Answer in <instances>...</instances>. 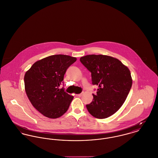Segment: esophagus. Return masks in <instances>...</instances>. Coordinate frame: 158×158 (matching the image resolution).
<instances>
[{
    "instance_id": "esophagus-1",
    "label": "esophagus",
    "mask_w": 158,
    "mask_h": 158,
    "mask_svg": "<svg viewBox=\"0 0 158 158\" xmlns=\"http://www.w3.org/2000/svg\"><path fill=\"white\" fill-rule=\"evenodd\" d=\"M82 93H81V94H77V95H76V96H77V97H81L82 96Z\"/></svg>"
}]
</instances>
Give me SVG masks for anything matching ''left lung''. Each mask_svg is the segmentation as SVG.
Returning a JSON list of instances; mask_svg holds the SVG:
<instances>
[{
	"label": "left lung",
	"instance_id": "left-lung-1",
	"mask_svg": "<svg viewBox=\"0 0 158 158\" xmlns=\"http://www.w3.org/2000/svg\"><path fill=\"white\" fill-rule=\"evenodd\" d=\"M91 73L92 84L98 86L92 102L86 104L94 117L105 119L115 113L125 102L132 86L130 70L119 60L110 56L88 55L80 58Z\"/></svg>",
	"mask_w": 158,
	"mask_h": 158
}]
</instances>
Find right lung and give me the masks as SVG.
I'll return each instance as SVG.
<instances>
[{
    "label": "right lung",
    "mask_w": 158,
    "mask_h": 158,
    "mask_svg": "<svg viewBox=\"0 0 158 158\" xmlns=\"http://www.w3.org/2000/svg\"><path fill=\"white\" fill-rule=\"evenodd\" d=\"M76 58L54 55L35 63L24 76L25 90L33 107L44 116L60 118L67 111L73 97L59 89L67 69Z\"/></svg>",
    "instance_id": "obj_1"
}]
</instances>
